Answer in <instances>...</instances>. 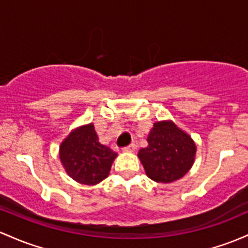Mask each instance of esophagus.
I'll return each mask as SVG.
<instances>
[{"label": "esophagus", "instance_id": "34e87169", "mask_svg": "<svg viewBox=\"0 0 248 248\" xmlns=\"http://www.w3.org/2000/svg\"><path fill=\"white\" fill-rule=\"evenodd\" d=\"M134 149H135V146L132 143V145L124 147V153H132V152H134Z\"/></svg>", "mask_w": 248, "mask_h": 248}]
</instances>
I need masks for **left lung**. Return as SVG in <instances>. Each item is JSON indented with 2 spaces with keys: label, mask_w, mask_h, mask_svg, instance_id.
<instances>
[{
  "label": "left lung",
  "mask_w": 248,
  "mask_h": 248,
  "mask_svg": "<svg viewBox=\"0 0 248 248\" xmlns=\"http://www.w3.org/2000/svg\"><path fill=\"white\" fill-rule=\"evenodd\" d=\"M147 142L148 146L141 148L138 156L147 176L155 182L170 184L179 180L194 164V140L172 120L154 122Z\"/></svg>",
  "instance_id": "obj_1"
}]
</instances>
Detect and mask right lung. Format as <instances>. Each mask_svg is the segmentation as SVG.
<instances>
[{"label": "right lung", "mask_w": 248, "mask_h": 248, "mask_svg": "<svg viewBox=\"0 0 248 248\" xmlns=\"http://www.w3.org/2000/svg\"><path fill=\"white\" fill-rule=\"evenodd\" d=\"M59 156L73 180L94 186L109 175L118 154L100 143L94 124H87L76 127L64 138L60 145Z\"/></svg>", "instance_id": "1"}]
</instances>
